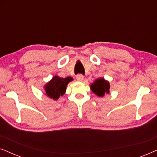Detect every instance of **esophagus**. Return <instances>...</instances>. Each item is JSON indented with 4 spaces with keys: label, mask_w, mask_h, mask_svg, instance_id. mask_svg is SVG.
Instances as JSON below:
<instances>
[{
    "label": "esophagus",
    "mask_w": 157,
    "mask_h": 157,
    "mask_svg": "<svg viewBox=\"0 0 157 157\" xmlns=\"http://www.w3.org/2000/svg\"><path fill=\"white\" fill-rule=\"evenodd\" d=\"M83 78H84V77L82 74H78L76 76V79L78 81H83Z\"/></svg>",
    "instance_id": "obj_1"
}]
</instances>
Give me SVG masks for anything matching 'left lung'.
Wrapping results in <instances>:
<instances>
[{"instance_id":"left-lung-1","label":"left lung","mask_w":157,"mask_h":157,"mask_svg":"<svg viewBox=\"0 0 157 157\" xmlns=\"http://www.w3.org/2000/svg\"><path fill=\"white\" fill-rule=\"evenodd\" d=\"M90 89L98 97H104L110 92V83L104 78H98L90 84Z\"/></svg>"}]
</instances>
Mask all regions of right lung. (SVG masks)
Listing matches in <instances>:
<instances>
[{"label":"right lung","instance_id":"add662e5","mask_svg":"<svg viewBox=\"0 0 157 157\" xmlns=\"http://www.w3.org/2000/svg\"><path fill=\"white\" fill-rule=\"evenodd\" d=\"M73 80L74 78L71 76L63 78L56 75L44 85L45 94L51 99L58 100L60 96L65 94L67 85Z\"/></svg>","mask_w":157,"mask_h":157}]
</instances>
